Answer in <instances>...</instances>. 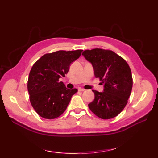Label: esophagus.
<instances>
[{
    "label": "esophagus",
    "mask_w": 158,
    "mask_h": 158,
    "mask_svg": "<svg viewBox=\"0 0 158 158\" xmlns=\"http://www.w3.org/2000/svg\"><path fill=\"white\" fill-rule=\"evenodd\" d=\"M78 90H79V92H83V91H85V89L81 88H78Z\"/></svg>",
    "instance_id": "esophagus-1"
}]
</instances>
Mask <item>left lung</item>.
<instances>
[{"mask_svg": "<svg viewBox=\"0 0 158 158\" xmlns=\"http://www.w3.org/2000/svg\"><path fill=\"white\" fill-rule=\"evenodd\" d=\"M82 55L92 64L96 78L104 84L103 92L92 90L94 99L88 106L102 119L118 115L127 103L132 88V77L126 60L110 50H85Z\"/></svg>", "mask_w": 158, "mask_h": 158, "instance_id": "8db88e82", "label": "left lung"}]
</instances>
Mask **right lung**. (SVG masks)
<instances>
[{
  "instance_id": "add662e5",
  "label": "right lung",
  "mask_w": 158,
  "mask_h": 158,
  "mask_svg": "<svg viewBox=\"0 0 158 158\" xmlns=\"http://www.w3.org/2000/svg\"><path fill=\"white\" fill-rule=\"evenodd\" d=\"M83 50L58 51L43 55L32 66L28 80L30 101L38 115L52 119L65 111L76 88H66L60 78L68 73L71 63Z\"/></svg>"
}]
</instances>
